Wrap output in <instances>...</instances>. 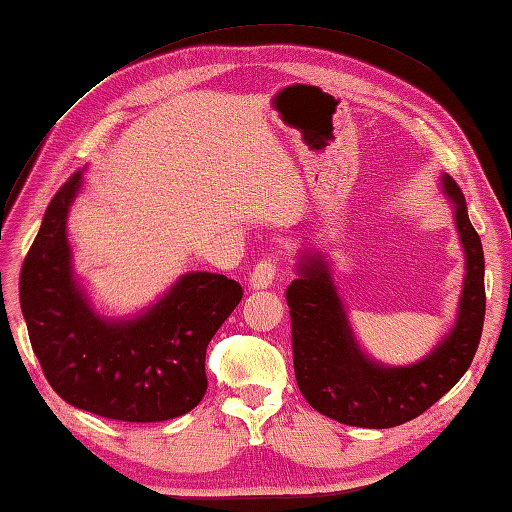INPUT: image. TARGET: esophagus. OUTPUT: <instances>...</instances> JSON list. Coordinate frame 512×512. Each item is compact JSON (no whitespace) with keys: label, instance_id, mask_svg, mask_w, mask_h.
<instances>
[{"label":"esophagus","instance_id":"1","mask_svg":"<svg viewBox=\"0 0 512 512\" xmlns=\"http://www.w3.org/2000/svg\"><path fill=\"white\" fill-rule=\"evenodd\" d=\"M279 268V257L277 255H268L262 262H257L253 268V275H250V286L253 288H268L273 284V279L277 275Z\"/></svg>","mask_w":512,"mask_h":512}]
</instances>
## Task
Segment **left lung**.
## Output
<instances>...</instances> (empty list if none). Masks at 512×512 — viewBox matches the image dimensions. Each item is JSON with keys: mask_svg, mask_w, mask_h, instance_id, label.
<instances>
[{"mask_svg": "<svg viewBox=\"0 0 512 512\" xmlns=\"http://www.w3.org/2000/svg\"><path fill=\"white\" fill-rule=\"evenodd\" d=\"M442 187L455 204L466 277L458 323L424 361L387 369L361 354L336 297L330 270L319 255L303 259L301 277L288 286L297 385L312 409L323 416L350 427H398L436 405L471 367L486 312L484 250L458 182L444 176Z\"/></svg>", "mask_w": 512, "mask_h": 512, "instance_id": "1", "label": "left lung"}]
</instances>
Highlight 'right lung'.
<instances>
[{
  "instance_id": "obj_1",
  "label": "right lung",
  "mask_w": 512,
  "mask_h": 512,
  "mask_svg": "<svg viewBox=\"0 0 512 512\" xmlns=\"http://www.w3.org/2000/svg\"><path fill=\"white\" fill-rule=\"evenodd\" d=\"M81 171L54 193L21 264L19 303L43 376L72 407L123 422L184 416L206 394V347L242 301L235 279L184 275L169 295L127 323L88 308L70 273L65 215Z\"/></svg>"
}]
</instances>
